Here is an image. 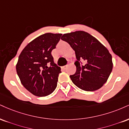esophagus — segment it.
<instances>
[{
  "mask_svg": "<svg viewBox=\"0 0 129 129\" xmlns=\"http://www.w3.org/2000/svg\"><path fill=\"white\" fill-rule=\"evenodd\" d=\"M67 67H68V66H67V65H66V66L62 67V69L66 70V69H67Z\"/></svg>",
  "mask_w": 129,
  "mask_h": 129,
  "instance_id": "obj_1",
  "label": "esophagus"
}]
</instances>
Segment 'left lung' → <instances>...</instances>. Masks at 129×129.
I'll return each mask as SVG.
<instances>
[{"label":"left lung","instance_id":"8db88e82","mask_svg":"<svg viewBox=\"0 0 129 129\" xmlns=\"http://www.w3.org/2000/svg\"><path fill=\"white\" fill-rule=\"evenodd\" d=\"M61 40L69 43L75 52L76 71L70 76L74 84L86 91H94L102 87L113 68L108 50L84 31L63 34Z\"/></svg>","mask_w":129,"mask_h":129}]
</instances>
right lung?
I'll list each match as a JSON object with an SVG mask.
<instances>
[{
	"instance_id": "add662e5",
	"label": "right lung",
	"mask_w": 129,
	"mask_h": 129,
	"mask_svg": "<svg viewBox=\"0 0 129 129\" xmlns=\"http://www.w3.org/2000/svg\"><path fill=\"white\" fill-rule=\"evenodd\" d=\"M62 34L46 33L34 39L18 57L16 70L26 89L38 97H45L55 91L60 68L54 63L51 52Z\"/></svg>"
}]
</instances>
